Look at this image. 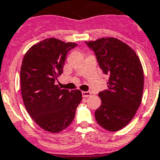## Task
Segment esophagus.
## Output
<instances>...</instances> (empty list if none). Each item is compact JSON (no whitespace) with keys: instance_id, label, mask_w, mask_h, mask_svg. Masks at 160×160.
<instances>
[{"instance_id":"esophagus-1","label":"esophagus","mask_w":160,"mask_h":160,"mask_svg":"<svg viewBox=\"0 0 160 160\" xmlns=\"http://www.w3.org/2000/svg\"><path fill=\"white\" fill-rule=\"evenodd\" d=\"M82 94L83 97H90L91 92H89V91H87V92H85V91H83V92H82Z\"/></svg>"}]
</instances>
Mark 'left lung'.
Instances as JSON below:
<instances>
[{"instance_id":"left-lung-1","label":"left lung","mask_w":160,"mask_h":160,"mask_svg":"<svg viewBox=\"0 0 160 160\" xmlns=\"http://www.w3.org/2000/svg\"><path fill=\"white\" fill-rule=\"evenodd\" d=\"M95 52L102 71L109 76L108 89L99 92L101 105L95 112L97 123L115 132L133 119L141 103L144 71L135 51L115 38L86 42Z\"/></svg>"}]
</instances>
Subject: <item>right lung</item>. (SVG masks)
Returning <instances> with one entry per match:
<instances>
[{
    "mask_svg": "<svg viewBox=\"0 0 160 160\" xmlns=\"http://www.w3.org/2000/svg\"><path fill=\"white\" fill-rule=\"evenodd\" d=\"M73 42L47 38L29 48L20 70L21 93L27 112L41 128L60 133L72 122L82 96L78 89H61L55 84L63 73Z\"/></svg>",
    "mask_w": 160,
    "mask_h": 160,
    "instance_id": "right-lung-1",
    "label": "right lung"
}]
</instances>
